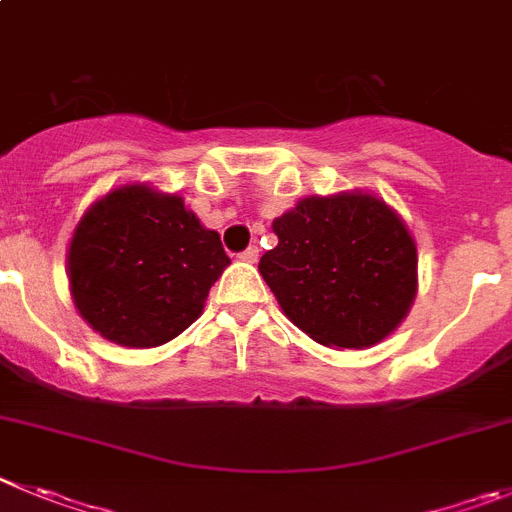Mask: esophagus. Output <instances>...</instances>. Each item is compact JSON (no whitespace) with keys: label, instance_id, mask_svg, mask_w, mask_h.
Segmentation results:
<instances>
[{"label":"esophagus","instance_id":"obj_1","mask_svg":"<svg viewBox=\"0 0 512 512\" xmlns=\"http://www.w3.org/2000/svg\"><path fill=\"white\" fill-rule=\"evenodd\" d=\"M238 259L248 261V264H253V261H259V246H248L246 251L238 253Z\"/></svg>","mask_w":512,"mask_h":512}]
</instances>
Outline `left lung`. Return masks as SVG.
Wrapping results in <instances>:
<instances>
[{
  "label": "left lung",
  "instance_id": "1",
  "mask_svg": "<svg viewBox=\"0 0 512 512\" xmlns=\"http://www.w3.org/2000/svg\"><path fill=\"white\" fill-rule=\"evenodd\" d=\"M259 271L289 320L327 348H370L416 297V243L370 192L312 195L271 223Z\"/></svg>",
  "mask_w": 512,
  "mask_h": 512
}]
</instances>
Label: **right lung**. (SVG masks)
<instances>
[{
  "label": "right lung",
  "instance_id": "1",
  "mask_svg": "<svg viewBox=\"0 0 512 512\" xmlns=\"http://www.w3.org/2000/svg\"><path fill=\"white\" fill-rule=\"evenodd\" d=\"M228 264L218 233L180 195L137 182L103 195L75 225L70 294L101 337L157 348L198 320Z\"/></svg>",
  "mask_w": 512,
  "mask_h": 512
}]
</instances>
